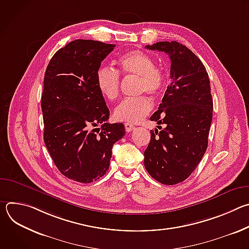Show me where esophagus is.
<instances>
[{
	"mask_svg": "<svg viewBox=\"0 0 249 249\" xmlns=\"http://www.w3.org/2000/svg\"><path fill=\"white\" fill-rule=\"evenodd\" d=\"M124 125H125L126 132H131V131H133L135 129V126L133 124H131V123H125Z\"/></svg>",
	"mask_w": 249,
	"mask_h": 249,
	"instance_id": "obj_1",
	"label": "esophagus"
}]
</instances>
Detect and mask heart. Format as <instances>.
Segmentation results:
<instances>
[{
  "label": "heart",
  "instance_id": "obj_1",
  "mask_svg": "<svg viewBox=\"0 0 249 249\" xmlns=\"http://www.w3.org/2000/svg\"><path fill=\"white\" fill-rule=\"evenodd\" d=\"M118 72L109 67H99L95 73L96 87L101 95L107 100H114L120 91V78L137 77V91L148 92L153 96L160 95L167 85L165 71L155 65L154 58L142 50H131L121 54L117 61ZM153 102L147 95L123 99L115 107L113 117L117 121L138 123L152 110Z\"/></svg>",
  "mask_w": 249,
  "mask_h": 249
}]
</instances>
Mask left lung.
<instances>
[{"label":"left lung","mask_w":249,"mask_h":249,"mask_svg":"<svg viewBox=\"0 0 249 249\" xmlns=\"http://www.w3.org/2000/svg\"><path fill=\"white\" fill-rule=\"evenodd\" d=\"M146 48L169 56L171 82L150 118L158 126L151 130L144 164L157 181L173 185L188 178L207 150L213 117L210 80L200 59L179 42L161 41Z\"/></svg>","instance_id":"obj_1"}]
</instances>
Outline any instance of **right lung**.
Masks as SVG:
<instances>
[{
	"mask_svg": "<svg viewBox=\"0 0 249 249\" xmlns=\"http://www.w3.org/2000/svg\"><path fill=\"white\" fill-rule=\"evenodd\" d=\"M115 44L77 39L59 49L44 76L41 109L45 146L60 172L90 183L109 168L112 147L125 135L122 123H107L109 109L95 73ZM100 124V128L93 129Z\"/></svg>",
	"mask_w": 249,
	"mask_h": 249,
	"instance_id": "obj_1",
	"label": "right lung"
}]
</instances>
